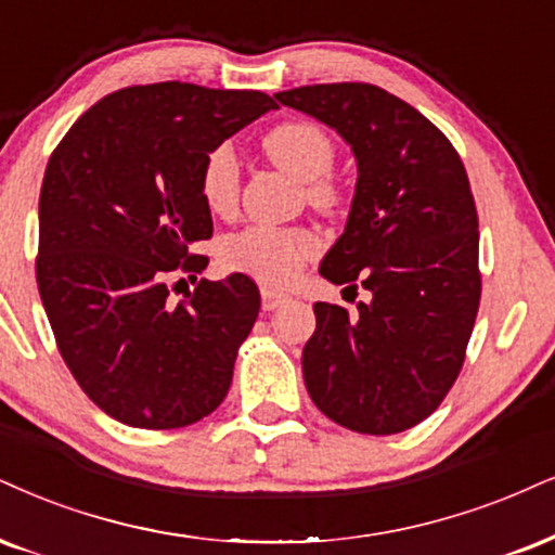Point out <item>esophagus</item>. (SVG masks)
I'll list each match as a JSON object with an SVG mask.
<instances>
[{"mask_svg":"<svg viewBox=\"0 0 555 555\" xmlns=\"http://www.w3.org/2000/svg\"><path fill=\"white\" fill-rule=\"evenodd\" d=\"M288 300H291L288 293L272 291V288H262V309H264V311H275L278 306L288 304Z\"/></svg>","mask_w":555,"mask_h":555,"instance_id":"1","label":"esophagus"}]
</instances>
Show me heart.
<instances>
[{
    "mask_svg": "<svg viewBox=\"0 0 555 555\" xmlns=\"http://www.w3.org/2000/svg\"><path fill=\"white\" fill-rule=\"evenodd\" d=\"M262 152L280 169L306 182V195L317 208L337 205V188L330 182L334 156L332 135L306 120L283 122L264 133ZM201 197L210 214L229 216L238 203V159L229 143H218L205 154L201 167ZM319 251V238L304 229L249 225L221 244V262L234 272L262 280L264 285H285L298 275L300 264Z\"/></svg>",
    "mask_w": 555,
    "mask_h": 555,
    "instance_id": "obj_1",
    "label": "heart"
}]
</instances>
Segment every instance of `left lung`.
<instances>
[{"mask_svg": "<svg viewBox=\"0 0 555 555\" xmlns=\"http://www.w3.org/2000/svg\"><path fill=\"white\" fill-rule=\"evenodd\" d=\"M352 149L358 184L345 231L319 275L371 293L358 317L317 304L304 347V380L332 422L362 435H396L440 406L474 332L478 216L466 167L412 105L362 81L275 94Z\"/></svg>", "mask_w": 555, "mask_h": 555, "instance_id": "1", "label": "left lung"}]
</instances>
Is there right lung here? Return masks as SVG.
<instances>
[{
  "instance_id": "add662e5",
  "label": "right lung",
  "mask_w": 555,
  "mask_h": 555,
  "mask_svg": "<svg viewBox=\"0 0 555 555\" xmlns=\"http://www.w3.org/2000/svg\"><path fill=\"white\" fill-rule=\"evenodd\" d=\"M275 100L184 81L126 87L68 128L40 188L36 278L61 358L128 427L175 429L225 399L259 291L234 272L172 304L167 280L205 270L214 236L201 167Z\"/></svg>"
}]
</instances>
